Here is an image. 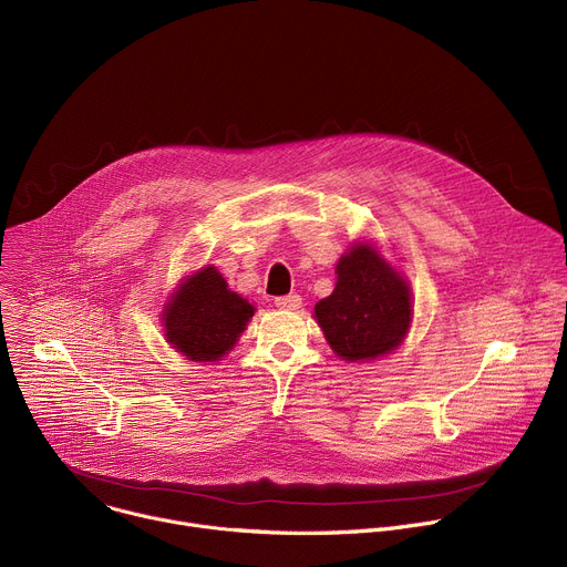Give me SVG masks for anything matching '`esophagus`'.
I'll list each match as a JSON object with an SVG mask.
<instances>
[{
	"mask_svg": "<svg viewBox=\"0 0 567 567\" xmlns=\"http://www.w3.org/2000/svg\"><path fill=\"white\" fill-rule=\"evenodd\" d=\"M302 305V298L298 293H289V296H280L276 298V307L278 309H287V311H293V309H300Z\"/></svg>",
	"mask_w": 567,
	"mask_h": 567,
	"instance_id": "obj_1",
	"label": "esophagus"
}]
</instances>
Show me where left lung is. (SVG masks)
Segmentation results:
<instances>
[{
	"label": "left lung",
	"mask_w": 567,
	"mask_h": 567,
	"mask_svg": "<svg viewBox=\"0 0 567 567\" xmlns=\"http://www.w3.org/2000/svg\"><path fill=\"white\" fill-rule=\"evenodd\" d=\"M410 280L379 247L351 243L336 265L331 296L313 307V318L331 351L349 362H367L396 351L412 327Z\"/></svg>",
	"instance_id": "left-lung-1"
}]
</instances>
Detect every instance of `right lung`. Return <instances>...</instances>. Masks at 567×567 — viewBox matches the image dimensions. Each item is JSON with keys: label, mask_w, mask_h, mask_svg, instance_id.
Here are the masks:
<instances>
[{"label": "right lung", "mask_w": 567, "mask_h": 567, "mask_svg": "<svg viewBox=\"0 0 567 567\" xmlns=\"http://www.w3.org/2000/svg\"><path fill=\"white\" fill-rule=\"evenodd\" d=\"M256 307L231 291L218 267L184 276L162 309L166 342L192 362H218L240 340Z\"/></svg>", "instance_id": "obj_1"}]
</instances>
